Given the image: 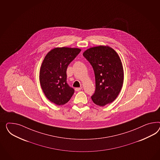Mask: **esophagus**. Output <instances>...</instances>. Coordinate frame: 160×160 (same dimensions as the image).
Here are the masks:
<instances>
[{
  "label": "esophagus",
  "instance_id": "1",
  "mask_svg": "<svg viewBox=\"0 0 160 160\" xmlns=\"http://www.w3.org/2000/svg\"><path fill=\"white\" fill-rule=\"evenodd\" d=\"M82 87H79V88H75V90H76V91H80V90H82Z\"/></svg>",
  "mask_w": 160,
  "mask_h": 160
}]
</instances>
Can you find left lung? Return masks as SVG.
Masks as SVG:
<instances>
[{"label":"left lung","mask_w":160,"mask_h":160,"mask_svg":"<svg viewBox=\"0 0 160 160\" xmlns=\"http://www.w3.org/2000/svg\"><path fill=\"white\" fill-rule=\"evenodd\" d=\"M82 55L95 74L92 101L101 107L111 103L119 95L123 83V69L118 54L112 48L100 45L87 49Z\"/></svg>","instance_id":"obj_1"}]
</instances>
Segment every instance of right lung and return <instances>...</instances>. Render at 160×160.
I'll list each match as a JSON object with an SVG mask.
<instances>
[{
	"label": "right lung",
	"instance_id": "right-lung-1",
	"mask_svg": "<svg viewBox=\"0 0 160 160\" xmlns=\"http://www.w3.org/2000/svg\"><path fill=\"white\" fill-rule=\"evenodd\" d=\"M73 48H56L48 53L39 72V82L44 94L58 105L67 103L74 90L67 83L68 65L80 52Z\"/></svg>",
	"mask_w": 160,
	"mask_h": 160
}]
</instances>
